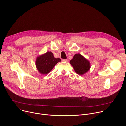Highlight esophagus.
Returning <instances> with one entry per match:
<instances>
[{
  "label": "esophagus",
  "mask_w": 126,
  "mask_h": 126,
  "mask_svg": "<svg viewBox=\"0 0 126 126\" xmlns=\"http://www.w3.org/2000/svg\"><path fill=\"white\" fill-rule=\"evenodd\" d=\"M67 59H62V61L63 62H67Z\"/></svg>",
  "instance_id": "obj_1"
}]
</instances>
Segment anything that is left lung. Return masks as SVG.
Instances as JSON below:
<instances>
[{"mask_svg":"<svg viewBox=\"0 0 126 126\" xmlns=\"http://www.w3.org/2000/svg\"><path fill=\"white\" fill-rule=\"evenodd\" d=\"M70 63L75 71L80 75L85 74L90 68L89 61L80 54L75 55L70 61Z\"/></svg>","mask_w":126,"mask_h":126,"instance_id":"obj_1","label":"left lung"}]
</instances>
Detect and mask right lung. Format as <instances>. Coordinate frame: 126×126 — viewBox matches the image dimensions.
<instances>
[{
	"label": "right lung",
	"mask_w": 126,
	"mask_h": 126,
	"mask_svg": "<svg viewBox=\"0 0 126 126\" xmlns=\"http://www.w3.org/2000/svg\"><path fill=\"white\" fill-rule=\"evenodd\" d=\"M61 60L60 58H55L51 51L37 58L36 65L38 70L41 74H47Z\"/></svg>",
	"instance_id": "add662e5"
}]
</instances>
